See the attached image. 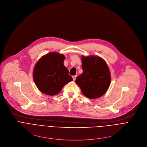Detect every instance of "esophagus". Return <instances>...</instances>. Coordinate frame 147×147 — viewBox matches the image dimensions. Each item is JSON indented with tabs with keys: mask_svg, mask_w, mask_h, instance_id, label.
<instances>
[{
	"mask_svg": "<svg viewBox=\"0 0 147 147\" xmlns=\"http://www.w3.org/2000/svg\"><path fill=\"white\" fill-rule=\"evenodd\" d=\"M76 77H77V76H76V75H74V76H72V78H73L74 80H75L76 79Z\"/></svg>",
	"mask_w": 147,
	"mask_h": 147,
	"instance_id": "1",
	"label": "esophagus"
}]
</instances>
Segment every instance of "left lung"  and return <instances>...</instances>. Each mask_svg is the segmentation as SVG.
Returning <instances> with one entry per match:
<instances>
[{"label": "left lung", "mask_w": 147, "mask_h": 147, "mask_svg": "<svg viewBox=\"0 0 147 147\" xmlns=\"http://www.w3.org/2000/svg\"><path fill=\"white\" fill-rule=\"evenodd\" d=\"M83 73L78 76L75 82L82 93L89 99H96L107 90L111 82L109 69L99 57H82Z\"/></svg>", "instance_id": "obj_1"}]
</instances>
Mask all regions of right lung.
<instances>
[{"mask_svg":"<svg viewBox=\"0 0 147 147\" xmlns=\"http://www.w3.org/2000/svg\"><path fill=\"white\" fill-rule=\"evenodd\" d=\"M64 59L63 55L53 52L42 57L36 64L33 79L42 93L50 96L57 94L73 80L64 66Z\"/></svg>","mask_w":147,"mask_h":147,"instance_id":"right-lung-1","label":"right lung"}]
</instances>
